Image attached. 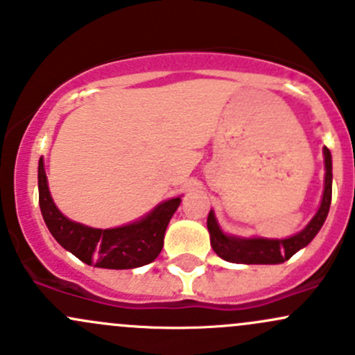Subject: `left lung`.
<instances>
[{"mask_svg":"<svg viewBox=\"0 0 355 355\" xmlns=\"http://www.w3.org/2000/svg\"><path fill=\"white\" fill-rule=\"evenodd\" d=\"M324 156V189L321 204L313 220L299 232L287 239L266 237H237L221 230L214 211L207 214V230H209L211 247L221 259L237 264H280L290 259L297 250L304 249L323 227L331 204V153L323 148Z\"/></svg>","mask_w":355,"mask_h":355,"instance_id":"left-lung-1","label":"left lung"}]
</instances>
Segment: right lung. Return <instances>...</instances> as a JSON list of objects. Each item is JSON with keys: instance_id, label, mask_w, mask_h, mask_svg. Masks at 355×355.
Returning a JSON list of instances; mask_svg holds the SVG:
<instances>
[{"instance_id": "1", "label": "right lung", "mask_w": 355, "mask_h": 355, "mask_svg": "<svg viewBox=\"0 0 355 355\" xmlns=\"http://www.w3.org/2000/svg\"><path fill=\"white\" fill-rule=\"evenodd\" d=\"M37 185L42 218L55 241L82 263L106 270H132L153 263L163 249L168 223L182 202L180 198H171L137 221L116 228H92L68 220L56 207L42 157L39 159Z\"/></svg>"}]
</instances>
